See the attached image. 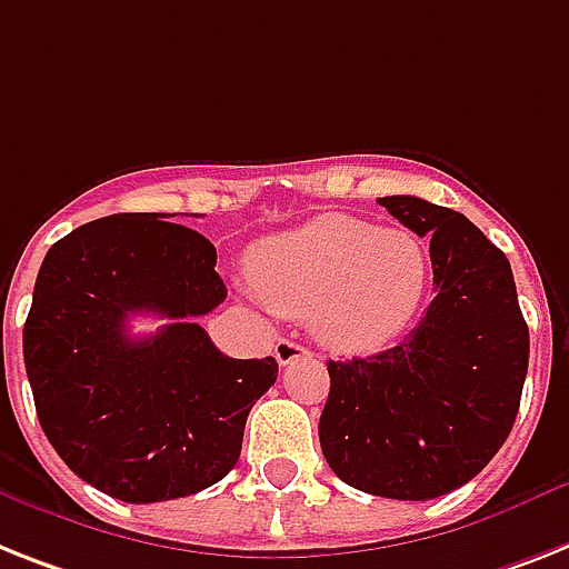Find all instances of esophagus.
I'll return each mask as SVG.
<instances>
[{
	"instance_id": "esophagus-1",
	"label": "esophagus",
	"mask_w": 569,
	"mask_h": 569,
	"mask_svg": "<svg viewBox=\"0 0 569 569\" xmlns=\"http://www.w3.org/2000/svg\"><path fill=\"white\" fill-rule=\"evenodd\" d=\"M273 355H276V360H279L281 366H288V363H293V360H299V358H308L311 351L305 349L302 342H296V340H279V342H276Z\"/></svg>"
}]
</instances>
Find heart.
<instances>
[{
	"mask_svg": "<svg viewBox=\"0 0 569 569\" xmlns=\"http://www.w3.org/2000/svg\"><path fill=\"white\" fill-rule=\"evenodd\" d=\"M430 256L419 234L378 229L346 214H319L252 247L250 284L284 317L311 319L337 351H375L419 311Z\"/></svg>",
	"mask_w": 569,
	"mask_h": 569,
	"instance_id": "obj_1",
	"label": "heart"
}]
</instances>
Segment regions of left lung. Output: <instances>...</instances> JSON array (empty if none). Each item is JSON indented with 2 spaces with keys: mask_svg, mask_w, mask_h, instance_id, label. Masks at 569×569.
I'll list each match as a JSON object with an SVG mask.
<instances>
[{
  "mask_svg": "<svg viewBox=\"0 0 569 569\" xmlns=\"http://www.w3.org/2000/svg\"><path fill=\"white\" fill-rule=\"evenodd\" d=\"M378 203L430 238L436 296L392 349L328 360L319 445L351 488L433 500L503 448L527 380L529 328L509 258L465 214L407 194Z\"/></svg>",
  "mask_w": 569,
  "mask_h": 569,
  "instance_id": "8db88e82",
  "label": "left lung"
}]
</instances>
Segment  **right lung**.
Listing matches in <instances>:
<instances>
[{
  "instance_id": "add662e5",
  "label": "right lung",
  "mask_w": 569,
  "mask_h": 569,
  "mask_svg": "<svg viewBox=\"0 0 569 569\" xmlns=\"http://www.w3.org/2000/svg\"><path fill=\"white\" fill-rule=\"evenodd\" d=\"M171 214L133 211L60 238L37 273L22 358L42 433L69 468L124 503L189 497L241 457L273 358L234 360L197 317L227 299L218 252ZM133 312L174 322L130 338Z\"/></svg>"
}]
</instances>
